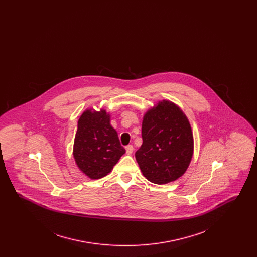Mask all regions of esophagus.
Returning <instances> with one entry per match:
<instances>
[{
	"label": "esophagus",
	"instance_id": "1",
	"mask_svg": "<svg viewBox=\"0 0 257 257\" xmlns=\"http://www.w3.org/2000/svg\"><path fill=\"white\" fill-rule=\"evenodd\" d=\"M125 149H126V153H127L128 155H130V154L133 153L134 147H132V146H127V147H125Z\"/></svg>",
	"mask_w": 257,
	"mask_h": 257
}]
</instances>
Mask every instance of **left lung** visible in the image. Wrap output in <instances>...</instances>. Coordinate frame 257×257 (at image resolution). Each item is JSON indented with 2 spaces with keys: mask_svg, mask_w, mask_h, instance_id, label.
Segmentation results:
<instances>
[{
  "mask_svg": "<svg viewBox=\"0 0 257 257\" xmlns=\"http://www.w3.org/2000/svg\"><path fill=\"white\" fill-rule=\"evenodd\" d=\"M143 145L136 160L148 181L158 185L180 178L194 154V135L188 117L175 103L158 101L146 111Z\"/></svg>",
  "mask_w": 257,
  "mask_h": 257,
  "instance_id": "obj_1",
  "label": "left lung"
}]
</instances>
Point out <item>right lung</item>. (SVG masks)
I'll return each instance as SVG.
<instances>
[{"label":"right lung","mask_w":257,"mask_h":257,"mask_svg":"<svg viewBox=\"0 0 257 257\" xmlns=\"http://www.w3.org/2000/svg\"><path fill=\"white\" fill-rule=\"evenodd\" d=\"M125 153L117 132L110 125V112L86 109L79 118L73 157L78 169L90 179L110 173Z\"/></svg>","instance_id":"obj_1"}]
</instances>
